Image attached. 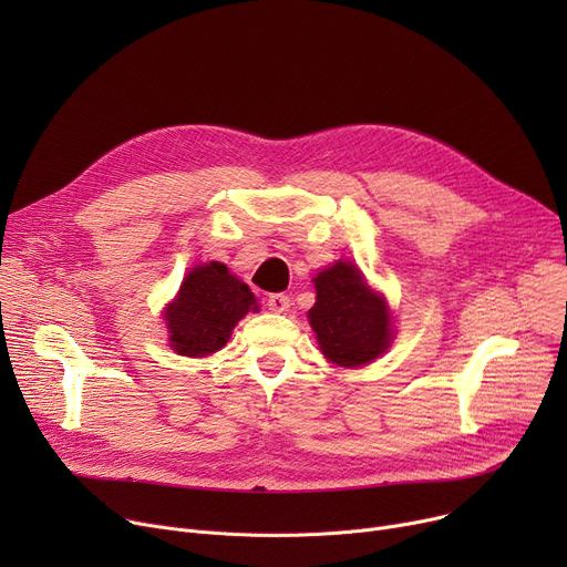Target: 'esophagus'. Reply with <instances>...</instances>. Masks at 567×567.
Returning <instances> with one entry per match:
<instances>
[{"instance_id":"34e87169","label":"esophagus","mask_w":567,"mask_h":567,"mask_svg":"<svg viewBox=\"0 0 567 567\" xmlns=\"http://www.w3.org/2000/svg\"><path fill=\"white\" fill-rule=\"evenodd\" d=\"M266 306H268V310L271 312H287L289 310V296L287 293H271L266 299Z\"/></svg>"}]
</instances>
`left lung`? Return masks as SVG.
<instances>
[{
	"instance_id": "left-lung-1",
	"label": "left lung",
	"mask_w": 567,
	"mask_h": 567,
	"mask_svg": "<svg viewBox=\"0 0 567 567\" xmlns=\"http://www.w3.org/2000/svg\"><path fill=\"white\" fill-rule=\"evenodd\" d=\"M317 301L308 321L321 353L340 368H361L391 347L393 317L383 296L351 261H336L312 280Z\"/></svg>"
}]
</instances>
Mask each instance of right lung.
Returning <instances> with one entry per match:
<instances>
[{"mask_svg":"<svg viewBox=\"0 0 567 567\" xmlns=\"http://www.w3.org/2000/svg\"><path fill=\"white\" fill-rule=\"evenodd\" d=\"M250 310H257V299L246 282L220 261L199 264L165 308L169 347L178 355L204 359L227 344L234 326Z\"/></svg>","mask_w":567,"mask_h":567,"instance_id":"right-lung-1","label":"right lung"}]
</instances>
